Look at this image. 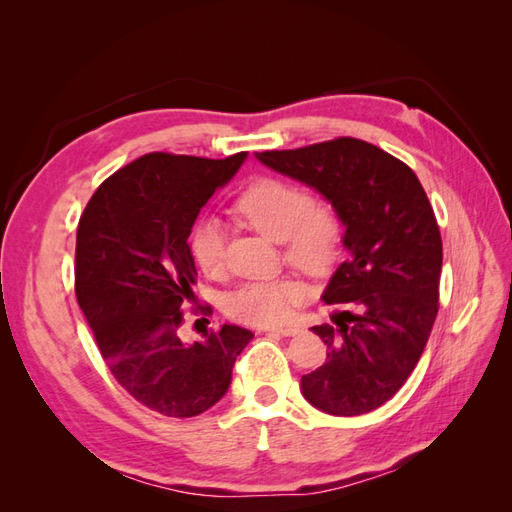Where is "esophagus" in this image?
Returning a JSON list of instances; mask_svg holds the SVG:
<instances>
[{
	"label": "esophagus",
	"instance_id": "obj_1",
	"mask_svg": "<svg viewBox=\"0 0 512 512\" xmlns=\"http://www.w3.org/2000/svg\"><path fill=\"white\" fill-rule=\"evenodd\" d=\"M265 331L275 333V335L290 337V335H297V333H299V327H271V329H265Z\"/></svg>",
	"mask_w": 512,
	"mask_h": 512
}]
</instances>
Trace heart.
I'll return each mask as SVG.
<instances>
[{
	"label": "heart",
	"mask_w": 512,
	"mask_h": 512,
	"mask_svg": "<svg viewBox=\"0 0 512 512\" xmlns=\"http://www.w3.org/2000/svg\"><path fill=\"white\" fill-rule=\"evenodd\" d=\"M235 211L260 230L282 243L290 265L305 273H324L339 256L344 241V220L331 198L309 196L301 183L284 177H262L239 194ZM226 228L218 218L205 215L190 232V254L198 269L218 277L226 269ZM307 297V286L292 275L254 280L232 290L224 309L230 318L245 324L286 322L294 307Z\"/></svg>",
	"instance_id": "obj_1"
}]
</instances>
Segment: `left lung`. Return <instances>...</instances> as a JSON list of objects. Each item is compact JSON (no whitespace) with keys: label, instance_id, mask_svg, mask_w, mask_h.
Segmentation results:
<instances>
[{"label":"left lung","instance_id":"obj_1","mask_svg":"<svg viewBox=\"0 0 512 512\" xmlns=\"http://www.w3.org/2000/svg\"><path fill=\"white\" fill-rule=\"evenodd\" d=\"M262 164L331 198L348 258L322 299L335 324L312 331L324 363L301 378L309 404L356 416L389 401L416 367L438 316L442 237L414 170L361 138L258 153Z\"/></svg>","mask_w":512,"mask_h":512}]
</instances>
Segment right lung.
Returning <instances> with one entry per match:
<instances>
[{"instance_id":"right-lung-1","label":"right lung","mask_w":512,"mask_h":512,"mask_svg":"<svg viewBox=\"0 0 512 512\" xmlns=\"http://www.w3.org/2000/svg\"><path fill=\"white\" fill-rule=\"evenodd\" d=\"M243 160V151L226 160L147 153L104 179L79 220L76 301L121 389L162 416L218 404L254 337L237 324L190 346L179 337L183 303L194 297V220Z\"/></svg>"}]
</instances>
